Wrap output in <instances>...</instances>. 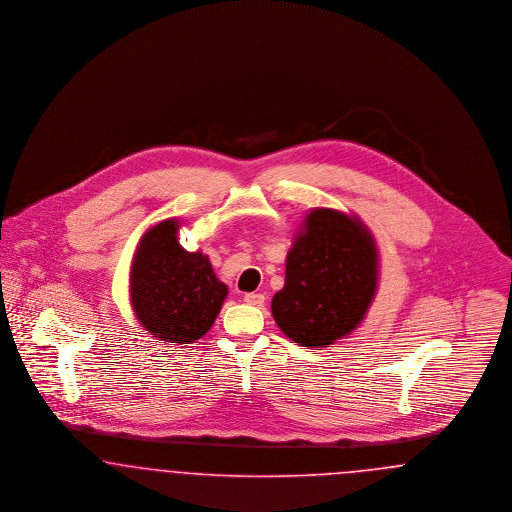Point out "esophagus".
<instances>
[{
  "mask_svg": "<svg viewBox=\"0 0 512 512\" xmlns=\"http://www.w3.org/2000/svg\"><path fill=\"white\" fill-rule=\"evenodd\" d=\"M264 294H260V292H246L245 294V302L246 304H250V306H264Z\"/></svg>",
  "mask_w": 512,
  "mask_h": 512,
  "instance_id": "1",
  "label": "esophagus"
}]
</instances>
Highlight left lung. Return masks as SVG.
I'll list each match as a JSON object with an SVG mask.
<instances>
[{
    "mask_svg": "<svg viewBox=\"0 0 512 512\" xmlns=\"http://www.w3.org/2000/svg\"><path fill=\"white\" fill-rule=\"evenodd\" d=\"M304 229L271 312L294 342L321 348L363 319L377 289V252L359 222L334 210H313Z\"/></svg>",
    "mask_w": 512,
    "mask_h": 512,
    "instance_id": "left-lung-1",
    "label": "left lung"
}]
</instances>
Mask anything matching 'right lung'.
Returning <instances> with one entry per match:
<instances>
[{
  "mask_svg": "<svg viewBox=\"0 0 512 512\" xmlns=\"http://www.w3.org/2000/svg\"><path fill=\"white\" fill-rule=\"evenodd\" d=\"M176 231L178 222L166 220L143 237L132 267V302L149 333L189 344L212 327L227 287L206 256L179 245Z\"/></svg>",
  "mask_w": 512,
  "mask_h": 512,
  "instance_id": "right-lung-1",
  "label": "right lung"
}]
</instances>
